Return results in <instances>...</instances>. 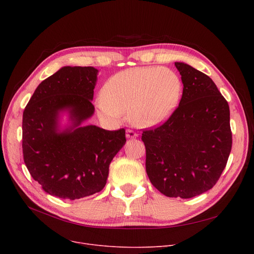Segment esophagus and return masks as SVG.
I'll list each match as a JSON object with an SVG mask.
<instances>
[{"instance_id": "1", "label": "esophagus", "mask_w": 254, "mask_h": 254, "mask_svg": "<svg viewBox=\"0 0 254 254\" xmlns=\"http://www.w3.org/2000/svg\"><path fill=\"white\" fill-rule=\"evenodd\" d=\"M127 139H136L137 137H138V134L137 132H135L134 130H131V129H127Z\"/></svg>"}]
</instances>
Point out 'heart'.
<instances>
[{
    "label": "heart",
    "instance_id": "1",
    "mask_svg": "<svg viewBox=\"0 0 254 254\" xmlns=\"http://www.w3.org/2000/svg\"><path fill=\"white\" fill-rule=\"evenodd\" d=\"M182 90L179 75L165 66H138L118 72L103 86L98 100L100 115L117 122L127 112L132 125L148 127L175 110Z\"/></svg>",
    "mask_w": 254,
    "mask_h": 254
}]
</instances>
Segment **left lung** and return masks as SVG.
Masks as SVG:
<instances>
[{
	"instance_id": "1",
	"label": "left lung",
	"mask_w": 254,
	"mask_h": 254,
	"mask_svg": "<svg viewBox=\"0 0 254 254\" xmlns=\"http://www.w3.org/2000/svg\"><path fill=\"white\" fill-rule=\"evenodd\" d=\"M183 83L178 108L167 122L144 130L146 172L170 197L190 198L211 190L232 149L230 107L213 80L176 62Z\"/></svg>"
}]
</instances>
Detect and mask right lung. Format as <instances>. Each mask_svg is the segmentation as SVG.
I'll list each match as a JSON object with an SVG mask.
<instances>
[{
    "instance_id": "right-lung-1",
    "label": "right lung",
    "mask_w": 254,
    "mask_h": 254,
    "mask_svg": "<svg viewBox=\"0 0 254 254\" xmlns=\"http://www.w3.org/2000/svg\"><path fill=\"white\" fill-rule=\"evenodd\" d=\"M99 71L63 66L38 85L22 116V152L31 176L47 193L77 199L101 191L113 157L127 142L126 130L83 124ZM68 124L61 127V117Z\"/></svg>"
}]
</instances>
